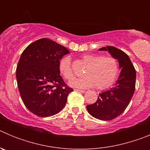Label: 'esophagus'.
<instances>
[{"label":"esophagus","mask_w":150,"mask_h":150,"mask_svg":"<svg viewBox=\"0 0 150 150\" xmlns=\"http://www.w3.org/2000/svg\"><path fill=\"white\" fill-rule=\"evenodd\" d=\"M76 91H79V92H81V93H84L85 90H80V89H74Z\"/></svg>","instance_id":"obj_1"}]
</instances>
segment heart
I'll return each instance as SVG.
<instances>
[{"label":"heart","instance_id":"1","mask_svg":"<svg viewBox=\"0 0 150 150\" xmlns=\"http://www.w3.org/2000/svg\"><path fill=\"white\" fill-rule=\"evenodd\" d=\"M83 60L88 64L84 71V76L74 78L69 82V86L75 88H88L95 86L104 89L113 84L119 73L117 61L112 56H101L96 54H85ZM59 70L66 79L74 76L69 56L62 58L59 63Z\"/></svg>","mask_w":150,"mask_h":150}]
</instances>
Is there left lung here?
Wrapping results in <instances>:
<instances>
[{"label":"left lung","mask_w":150,"mask_h":150,"mask_svg":"<svg viewBox=\"0 0 150 150\" xmlns=\"http://www.w3.org/2000/svg\"><path fill=\"white\" fill-rule=\"evenodd\" d=\"M99 51H108L111 56L118 61L121 69L114 86L110 89L99 94L95 103L86 106L91 116L107 121L121 115L129 104L134 92L136 71L128 55L122 50L107 46L100 48Z\"/></svg>","instance_id":"1"}]
</instances>
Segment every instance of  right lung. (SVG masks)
I'll use <instances>...</instances> for the list:
<instances>
[{
    "label": "right lung",
    "instance_id": "obj_1",
    "mask_svg": "<svg viewBox=\"0 0 150 150\" xmlns=\"http://www.w3.org/2000/svg\"><path fill=\"white\" fill-rule=\"evenodd\" d=\"M70 51L55 41L42 38L30 43L21 55L16 80L28 110L41 117L60 112L73 91L60 76L59 61Z\"/></svg>",
    "mask_w": 150,
    "mask_h": 150
}]
</instances>
